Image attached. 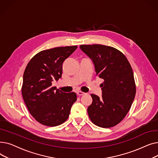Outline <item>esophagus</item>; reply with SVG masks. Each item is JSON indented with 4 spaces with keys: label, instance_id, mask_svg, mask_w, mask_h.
Here are the masks:
<instances>
[{
    "label": "esophagus",
    "instance_id": "1",
    "mask_svg": "<svg viewBox=\"0 0 158 158\" xmlns=\"http://www.w3.org/2000/svg\"><path fill=\"white\" fill-rule=\"evenodd\" d=\"M77 94L78 95H79V96H81V95H85V94H86L84 93V92H81V91H79V92H77Z\"/></svg>",
    "mask_w": 158,
    "mask_h": 158
}]
</instances>
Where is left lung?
Masks as SVG:
<instances>
[{
  "label": "left lung",
  "mask_w": 158,
  "mask_h": 158,
  "mask_svg": "<svg viewBox=\"0 0 158 158\" xmlns=\"http://www.w3.org/2000/svg\"><path fill=\"white\" fill-rule=\"evenodd\" d=\"M80 48L92 60L97 76L104 79L102 97L92 94L88 107L89 117L95 125L110 128L117 125L129 112L136 95L131 66L118 50L102 45H81Z\"/></svg>",
  "instance_id": "obj_1"
}]
</instances>
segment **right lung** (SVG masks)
Returning a JSON list of instances; mask_svg holds the SVG:
<instances>
[{"label": "right lung", "instance_id": "obj_1", "mask_svg": "<svg viewBox=\"0 0 158 158\" xmlns=\"http://www.w3.org/2000/svg\"><path fill=\"white\" fill-rule=\"evenodd\" d=\"M77 48L44 50L33 57L25 69L22 87L24 102L32 117L44 126L54 127L64 123L77 101L76 93H64L52 86L54 80L61 77L64 61Z\"/></svg>", "mask_w": 158, "mask_h": 158}]
</instances>
